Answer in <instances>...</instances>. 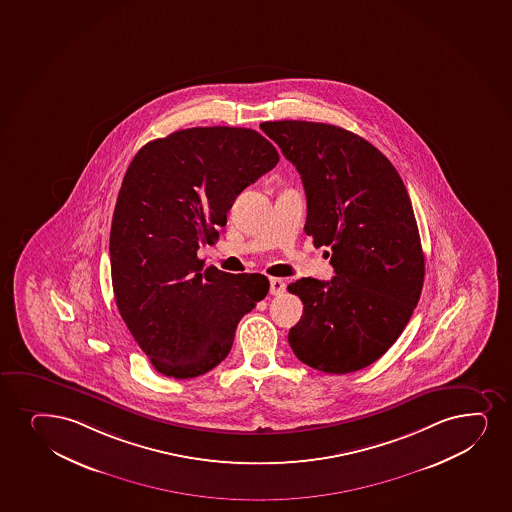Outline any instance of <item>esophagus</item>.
<instances>
[{"label": "esophagus", "mask_w": 512, "mask_h": 512, "mask_svg": "<svg viewBox=\"0 0 512 512\" xmlns=\"http://www.w3.org/2000/svg\"><path fill=\"white\" fill-rule=\"evenodd\" d=\"M286 291V283L279 277H271V295L281 296Z\"/></svg>", "instance_id": "obj_1"}]
</instances>
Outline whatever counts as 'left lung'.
I'll return each mask as SVG.
<instances>
[{
	"instance_id": "8db88e82",
	"label": "left lung",
	"mask_w": 512,
	"mask_h": 512,
	"mask_svg": "<svg viewBox=\"0 0 512 512\" xmlns=\"http://www.w3.org/2000/svg\"><path fill=\"white\" fill-rule=\"evenodd\" d=\"M260 128L298 169L305 233L315 247H331L336 272L331 281L289 284L303 303L289 346L320 372L368 367L401 336L423 288L425 257L403 180L379 149L344 128L298 120Z\"/></svg>"
}]
</instances>
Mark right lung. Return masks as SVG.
I'll return each mask as SVG.
<instances>
[{
    "label": "right lung",
    "mask_w": 512,
    "mask_h": 512,
    "mask_svg": "<svg viewBox=\"0 0 512 512\" xmlns=\"http://www.w3.org/2000/svg\"><path fill=\"white\" fill-rule=\"evenodd\" d=\"M279 161L250 128L197 127L145 144L121 183L109 235L116 307L157 372L193 379L217 367L236 325L269 291L197 257L236 197Z\"/></svg>",
    "instance_id": "1"
}]
</instances>
